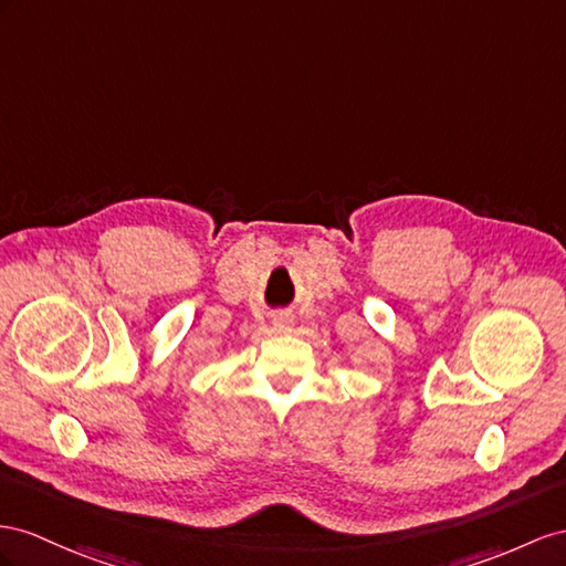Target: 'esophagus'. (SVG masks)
<instances>
[{"mask_svg":"<svg viewBox=\"0 0 566 566\" xmlns=\"http://www.w3.org/2000/svg\"><path fill=\"white\" fill-rule=\"evenodd\" d=\"M272 327H274V332H280V335H286V332H292V327H294V317L289 315V313L274 315L272 317Z\"/></svg>","mask_w":566,"mask_h":566,"instance_id":"34e87169","label":"esophagus"}]
</instances>
